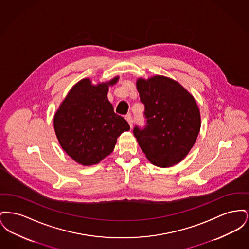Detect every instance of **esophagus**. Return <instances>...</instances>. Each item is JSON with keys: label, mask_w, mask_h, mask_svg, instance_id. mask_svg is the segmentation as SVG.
<instances>
[{"label": "esophagus", "mask_w": 249, "mask_h": 249, "mask_svg": "<svg viewBox=\"0 0 249 249\" xmlns=\"http://www.w3.org/2000/svg\"><path fill=\"white\" fill-rule=\"evenodd\" d=\"M125 119L128 121V123L130 124V128H131V127H132V118H131V116H130V115H127V116L125 117Z\"/></svg>", "instance_id": "esophagus-1"}]
</instances>
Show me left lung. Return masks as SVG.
<instances>
[{
  "label": "left lung",
  "instance_id": "left-lung-1",
  "mask_svg": "<svg viewBox=\"0 0 249 249\" xmlns=\"http://www.w3.org/2000/svg\"><path fill=\"white\" fill-rule=\"evenodd\" d=\"M136 88L147 119L143 130H133L142 152L155 166L178 164L189 154L201 129L194 97L178 81L163 75L139 77Z\"/></svg>",
  "mask_w": 249,
  "mask_h": 249
}]
</instances>
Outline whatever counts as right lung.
Wrapping results in <instances>:
<instances>
[{
	"label": "right lung",
	"instance_id": "1",
	"mask_svg": "<svg viewBox=\"0 0 249 249\" xmlns=\"http://www.w3.org/2000/svg\"><path fill=\"white\" fill-rule=\"evenodd\" d=\"M92 84L84 78L75 84L54 115V130L60 146L84 166L98 164L111 154L119 135L130 130L128 122L114 112L108 101L110 86L119 81Z\"/></svg>",
	"mask_w": 249,
	"mask_h": 249
}]
</instances>
